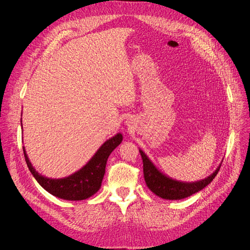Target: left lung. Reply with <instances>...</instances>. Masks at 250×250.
Wrapping results in <instances>:
<instances>
[{"instance_id": "8db88e82", "label": "left lung", "mask_w": 250, "mask_h": 250, "mask_svg": "<svg viewBox=\"0 0 250 250\" xmlns=\"http://www.w3.org/2000/svg\"><path fill=\"white\" fill-rule=\"evenodd\" d=\"M139 151L143 159L144 177H145L147 187L156 195L165 200H181L202 190L208 183L212 182V180L218 174L221 167L220 164L215 171L205 179L194 182L178 181L163 174L152 163L145 153L141 149Z\"/></svg>"}]
</instances>
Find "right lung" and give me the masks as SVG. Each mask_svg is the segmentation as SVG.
Instances as JSON below:
<instances>
[{
	"instance_id": "right-lung-1",
	"label": "right lung",
	"mask_w": 250,
	"mask_h": 250,
	"mask_svg": "<svg viewBox=\"0 0 250 250\" xmlns=\"http://www.w3.org/2000/svg\"><path fill=\"white\" fill-rule=\"evenodd\" d=\"M123 141V135L116 134L105 142L97 150L94 156L80 170L63 178H48L39 174L26 154L23 147L25 161L36 181L46 191L57 198L67 201H83L96 193L105 173V166L111 152Z\"/></svg>"
}]
</instances>
